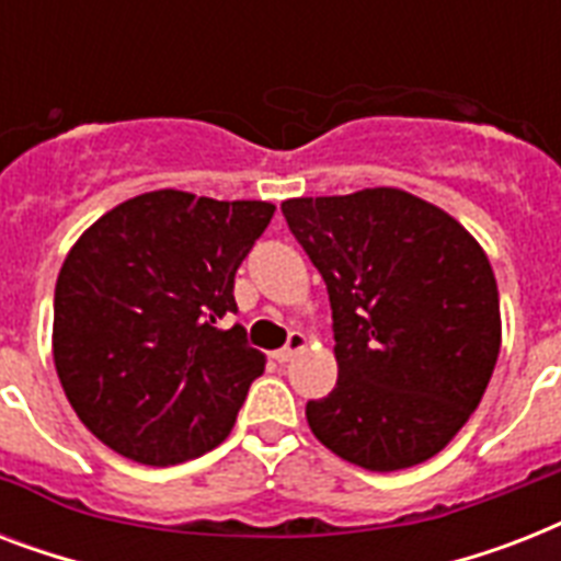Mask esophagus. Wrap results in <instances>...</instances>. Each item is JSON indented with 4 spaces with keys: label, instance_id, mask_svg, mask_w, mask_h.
I'll return each instance as SVG.
<instances>
[{
    "label": "esophagus",
    "instance_id": "1",
    "mask_svg": "<svg viewBox=\"0 0 561 561\" xmlns=\"http://www.w3.org/2000/svg\"><path fill=\"white\" fill-rule=\"evenodd\" d=\"M302 346H306V334H302V332H290L288 334V343H285L282 350L273 352V358L279 360V364H288V360L294 358V355H297L299 350H302Z\"/></svg>",
    "mask_w": 561,
    "mask_h": 561
}]
</instances>
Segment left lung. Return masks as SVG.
<instances>
[{"label": "left lung", "mask_w": 561, "mask_h": 561, "mask_svg": "<svg viewBox=\"0 0 561 561\" xmlns=\"http://www.w3.org/2000/svg\"><path fill=\"white\" fill-rule=\"evenodd\" d=\"M329 290L337 383L306 404L320 443L369 471L431 460L478 408L501 352L492 264L401 188L282 203Z\"/></svg>", "instance_id": "left-lung-1"}]
</instances>
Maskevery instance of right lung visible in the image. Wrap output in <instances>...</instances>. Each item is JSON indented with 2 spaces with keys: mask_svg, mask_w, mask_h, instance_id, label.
Returning <instances> with one entry per match:
<instances>
[{
  "mask_svg": "<svg viewBox=\"0 0 561 561\" xmlns=\"http://www.w3.org/2000/svg\"><path fill=\"white\" fill-rule=\"evenodd\" d=\"M276 206L139 194L92 224L55 288V367L78 419L127 460L174 466L227 439L264 355L236 314V271Z\"/></svg>",
  "mask_w": 561,
  "mask_h": 561,
  "instance_id": "obj_1",
  "label": "right lung"
}]
</instances>
